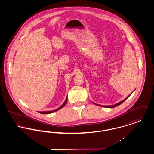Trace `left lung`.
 Listing matches in <instances>:
<instances>
[{"mask_svg":"<svg viewBox=\"0 0 154 154\" xmlns=\"http://www.w3.org/2000/svg\"><path fill=\"white\" fill-rule=\"evenodd\" d=\"M130 95L128 96L126 98H125V99L124 100H123L122 101H121V102L118 103H117V104H115V105H113V106H101V105H99V104H96V105H97V106H102V107H107V108H113V107H117V106H119V105H120L121 103H122L124 102L125 100H126L129 96H130Z\"/></svg>","mask_w":154,"mask_h":154,"instance_id":"8db88e82","label":"left lung"}]
</instances>
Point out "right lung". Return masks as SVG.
Here are the masks:
<instances>
[{
	"instance_id": "add662e5",
	"label": "right lung",
	"mask_w": 154,
	"mask_h": 154,
	"mask_svg": "<svg viewBox=\"0 0 154 154\" xmlns=\"http://www.w3.org/2000/svg\"><path fill=\"white\" fill-rule=\"evenodd\" d=\"M67 101V97L66 100L65 101V102L63 103V104H62V106H61L60 107H59L58 109H56V110H52V111H43V112H40V113H41V114H50V113H52V112H53L57 111H58V110H60V109H62L63 107H64V106H65V105L66 104Z\"/></svg>"
}]
</instances>
